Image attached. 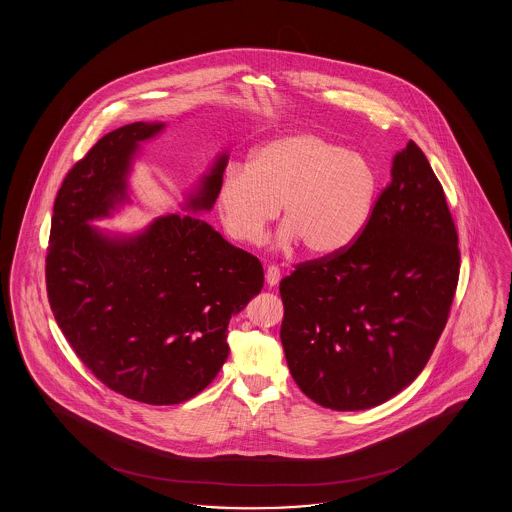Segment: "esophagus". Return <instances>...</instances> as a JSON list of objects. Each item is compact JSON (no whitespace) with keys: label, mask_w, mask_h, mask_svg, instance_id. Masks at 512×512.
Segmentation results:
<instances>
[{"label":"esophagus","mask_w":512,"mask_h":512,"mask_svg":"<svg viewBox=\"0 0 512 512\" xmlns=\"http://www.w3.org/2000/svg\"><path fill=\"white\" fill-rule=\"evenodd\" d=\"M265 280H267L270 288H274L280 282V268L276 265H268L267 270H265Z\"/></svg>","instance_id":"1"}]
</instances>
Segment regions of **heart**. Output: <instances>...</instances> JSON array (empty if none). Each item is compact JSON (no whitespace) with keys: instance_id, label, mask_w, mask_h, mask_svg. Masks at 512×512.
<instances>
[{"instance_id":"heart-1","label":"heart","mask_w":512,"mask_h":512,"mask_svg":"<svg viewBox=\"0 0 512 512\" xmlns=\"http://www.w3.org/2000/svg\"><path fill=\"white\" fill-rule=\"evenodd\" d=\"M374 194L376 176L363 157L299 132L259 147L249 169L230 165L217 207L232 240L257 245L280 205L282 244L297 240L311 255H332L361 234Z\"/></svg>"}]
</instances>
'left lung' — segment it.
I'll list each match as a JSON object with an SVG mask.
<instances>
[{"label":"left lung","mask_w":512,"mask_h":512,"mask_svg":"<svg viewBox=\"0 0 512 512\" xmlns=\"http://www.w3.org/2000/svg\"><path fill=\"white\" fill-rule=\"evenodd\" d=\"M459 270L443 186L411 140L355 242L280 282V340L299 390L332 411H363L407 388L447 324Z\"/></svg>","instance_id":"left-lung-1"}]
</instances>
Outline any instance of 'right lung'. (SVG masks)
Masks as SVG:
<instances>
[{
	"instance_id": "1",
	"label": "right lung",
	"mask_w": 512,
	"mask_h": 512,
	"mask_svg": "<svg viewBox=\"0 0 512 512\" xmlns=\"http://www.w3.org/2000/svg\"><path fill=\"white\" fill-rule=\"evenodd\" d=\"M163 130L132 122L105 134L71 171L55 203L46 255L49 307L78 359L107 388L147 405H178L205 390L228 357V322L265 274L205 220L167 215L111 240L88 220L124 199L138 142ZM226 155L190 199L211 209Z\"/></svg>"
}]
</instances>
